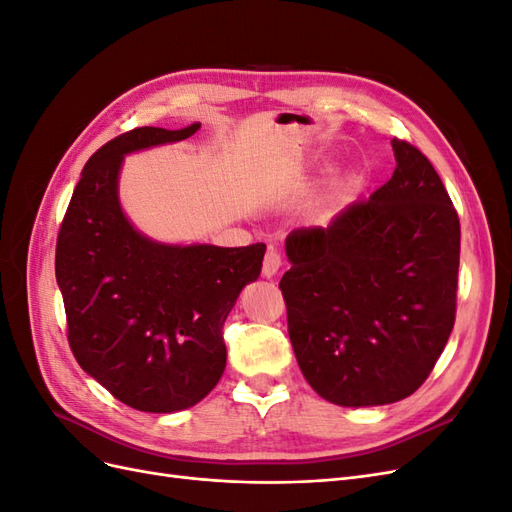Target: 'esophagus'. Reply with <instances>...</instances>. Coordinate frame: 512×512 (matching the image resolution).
<instances>
[{"label":"esophagus","instance_id":"34e87169","mask_svg":"<svg viewBox=\"0 0 512 512\" xmlns=\"http://www.w3.org/2000/svg\"><path fill=\"white\" fill-rule=\"evenodd\" d=\"M280 267H282V256L271 247V250H267L265 254V262H262V275H265L267 280H271V277H275L277 271H280Z\"/></svg>","mask_w":512,"mask_h":512}]
</instances>
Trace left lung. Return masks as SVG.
I'll use <instances>...</instances> for the list:
<instances>
[{
  "mask_svg": "<svg viewBox=\"0 0 512 512\" xmlns=\"http://www.w3.org/2000/svg\"><path fill=\"white\" fill-rule=\"evenodd\" d=\"M391 145L395 173L369 200L286 237L294 356L309 386L346 408L412 395L455 324L457 211L423 153Z\"/></svg>",
  "mask_w": 512,
  "mask_h": 512,
  "instance_id": "8db88e82",
  "label": "left lung"
}]
</instances>
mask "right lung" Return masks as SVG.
<instances>
[{
	"label": "right lung",
	"mask_w": 512,
	"mask_h": 512,
	"mask_svg": "<svg viewBox=\"0 0 512 512\" xmlns=\"http://www.w3.org/2000/svg\"><path fill=\"white\" fill-rule=\"evenodd\" d=\"M200 130L136 128L100 147L76 183L59 228L55 277L74 359L141 412L196 406L226 367L224 320L256 282L265 243L173 245L136 230L119 203L128 153L185 141Z\"/></svg>",
	"instance_id": "right-lung-1"
}]
</instances>
